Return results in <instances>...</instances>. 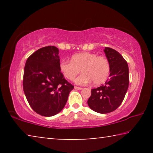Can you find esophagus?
Returning <instances> with one entry per match:
<instances>
[{
  "instance_id": "esophagus-1",
  "label": "esophagus",
  "mask_w": 153,
  "mask_h": 153,
  "mask_svg": "<svg viewBox=\"0 0 153 153\" xmlns=\"http://www.w3.org/2000/svg\"><path fill=\"white\" fill-rule=\"evenodd\" d=\"M74 88L76 89V90H82V88H81V87H78V86H75V87H74Z\"/></svg>"
}]
</instances>
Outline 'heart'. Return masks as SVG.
Segmentation results:
<instances>
[{"mask_svg":"<svg viewBox=\"0 0 153 153\" xmlns=\"http://www.w3.org/2000/svg\"><path fill=\"white\" fill-rule=\"evenodd\" d=\"M59 68L65 77L74 80L79 74H82L76 79L77 84L84 85L92 82L94 86L102 84L108 78L111 67L108 59L95 53H81L71 57V61H62Z\"/></svg>","mask_w":153,"mask_h":153,"instance_id":"b5f03b06","label":"heart"}]
</instances>
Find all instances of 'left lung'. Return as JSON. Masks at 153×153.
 Wrapping results in <instances>:
<instances>
[{
    "instance_id": "8db88e82",
    "label": "left lung",
    "mask_w": 153,
    "mask_h": 153,
    "mask_svg": "<svg viewBox=\"0 0 153 153\" xmlns=\"http://www.w3.org/2000/svg\"><path fill=\"white\" fill-rule=\"evenodd\" d=\"M106 57L109 61L111 72L105 85L92 89L88 100L89 107L98 113L115 111L123 102L129 86L128 63L117 51L105 47Z\"/></svg>"
}]
</instances>
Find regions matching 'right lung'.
<instances>
[{
    "label": "right lung",
    "instance_id": "obj_1",
    "mask_svg": "<svg viewBox=\"0 0 153 153\" xmlns=\"http://www.w3.org/2000/svg\"><path fill=\"white\" fill-rule=\"evenodd\" d=\"M59 54L54 46L41 48L29 56L25 65V97L32 109L45 117L61 112L74 88L61 73Z\"/></svg>",
    "mask_w": 153,
    "mask_h": 153
}]
</instances>
